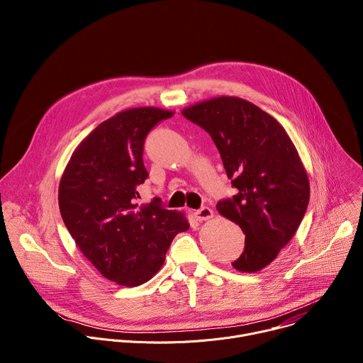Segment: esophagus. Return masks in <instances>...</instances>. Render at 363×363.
<instances>
[{
	"mask_svg": "<svg viewBox=\"0 0 363 363\" xmlns=\"http://www.w3.org/2000/svg\"><path fill=\"white\" fill-rule=\"evenodd\" d=\"M213 216H214V211L211 208H208V206H202V208L195 211V218L198 221H206V220L213 218Z\"/></svg>",
	"mask_w": 363,
	"mask_h": 363,
	"instance_id": "obj_1",
	"label": "esophagus"
}]
</instances>
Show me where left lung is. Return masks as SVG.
<instances>
[{
    "instance_id": "1",
    "label": "left lung",
    "mask_w": 363,
    "mask_h": 363,
    "mask_svg": "<svg viewBox=\"0 0 363 363\" xmlns=\"http://www.w3.org/2000/svg\"><path fill=\"white\" fill-rule=\"evenodd\" d=\"M182 115L210 133L237 189L217 203L245 234L233 267L260 272L289 244L307 210L310 185L297 149L273 116L240 97L205 100Z\"/></svg>"
}]
</instances>
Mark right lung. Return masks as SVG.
I'll return each instance as SVG.
<instances>
[{"instance_id": "1", "label": "right lung", "mask_w": 363, "mask_h": 363, "mask_svg": "<svg viewBox=\"0 0 363 363\" xmlns=\"http://www.w3.org/2000/svg\"><path fill=\"white\" fill-rule=\"evenodd\" d=\"M174 112L136 108L101 122L76 147L59 186L62 218L87 260L116 284L135 287L157 274L178 233L189 224L160 198L139 205L147 178L143 143Z\"/></svg>"}]
</instances>
